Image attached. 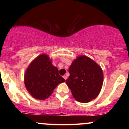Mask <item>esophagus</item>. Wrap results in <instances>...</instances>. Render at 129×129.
<instances>
[{
    "mask_svg": "<svg viewBox=\"0 0 129 129\" xmlns=\"http://www.w3.org/2000/svg\"><path fill=\"white\" fill-rule=\"evenodd\" d=\"M63 79H64L65 80H67V77L66 75H64V76H63Z\"/></svg>",
    "mask_w": 129,
    "mask_h": 129,
    "instance_id": "34e87169",
    "label": "esophagus"
}]
</instances>
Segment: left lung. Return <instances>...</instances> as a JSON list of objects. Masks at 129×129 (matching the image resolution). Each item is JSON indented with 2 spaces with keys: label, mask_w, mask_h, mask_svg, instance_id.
Instances as JSON below:
<instances>
[{
  "label": "left lung",
  "mask_w": 129,
  "mask_h": 129,
  "mask_svg": "<svg viewBox=\"0 0 129 129\" xmlns=\"http://www.w3.org/2000/svg\"><path fill=\"white\" fill-rule=\"evenodd\" d=\"M66 83L77 101L87 103L100 94L103 84L101 67L86 56H78L69 69Z\"/></svg>",
  "instance_id": "1"
}]
</instances>
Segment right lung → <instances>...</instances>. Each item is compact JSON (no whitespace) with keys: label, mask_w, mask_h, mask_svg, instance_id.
I'll list each match as a JSON object with an SVG mask.
<instances>
[{"label":"right lung","mask_w":129,"mask_h":129,"mask_svg":"<svg viewBox=\"0 0 129 129\" xmlns=\"http://www.w3.org/2000/svg\"><path fill=\"white\" fill-rule=\"evenodd\" d=\"M58 72L48 55L40 54L29 63L25 71L24 83L26 90L37 100L48 98L58 84L66 81Z\"/></svg>","instance_id":"right-lung-1"}]
</instances>
